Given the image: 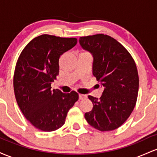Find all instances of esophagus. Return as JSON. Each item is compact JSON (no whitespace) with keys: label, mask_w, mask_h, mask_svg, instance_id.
<instances>
[{"label":"esophagus","mask_w":157,"mask_h":157,"mask_svg":"<svg viewBox=\"0 0 157 157\" xmlns=\"http://www.w3.org/2000/svg\"><path fill=\"white\" fill-rule=\"evenodd\" d=\"M86 97H87V96H86V94H79V99H80V100H84Z\"/></svg>","instance_id":"1"}]
</instances>
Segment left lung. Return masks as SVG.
Wrapping results in <instances>:
<instances>
[{
    "label": "left lung",
    "instance_id": "8db88e82",
    "mask_svg": "<svg viewBox=\"0 0 157 157\" xmlns=\"http://www.w3.org/2000/svg\"><path fill=\"white\" fill-rule=\"evenodd\" d=\"M84 49L93 55V75L105 87L101 97H88L93 103L85 113L90 125L100 131L118 128L132 113L139 91V75L134 58L111 36L103 34L80 37Z\"/></svg>",
    "mask_w": 157,
    "mask_h": 157
}]
</instances>
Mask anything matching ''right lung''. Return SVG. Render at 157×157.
Segmentation results:
<instances>
[{"label": "right lung", "mask_w": 157, "mask_h": 157, "mask_svg": "<svg viewBox=\"0 0 157 157\" xmlns=\"http://www.w3.org/2000/svg\"><path fill=\"white\" fill-rule=\"evenodd\" d=\"M77 43L75 37L40 35L25 46L17 59L13 78L16 101L25 117L39 130L49 132L62 127L78 100L76 91L51 89L59 75L60 56Z\"/></svg>", "instance_id": "right-lung-1"}]
</instances>
